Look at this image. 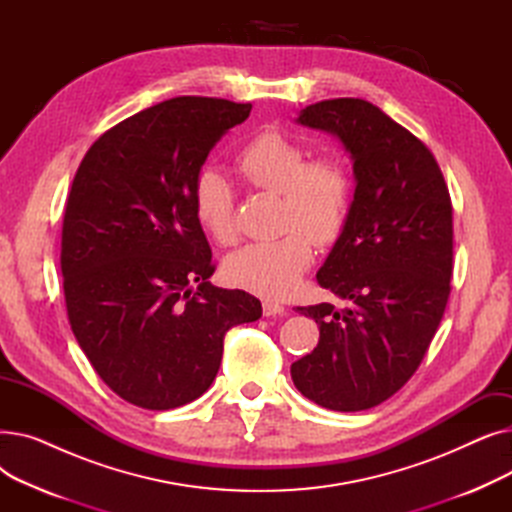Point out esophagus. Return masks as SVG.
Instances as JSON below:
<instances>
[{
	"mask_svg": "<svg viewBox=\"0 0 512 512\" xmlns=\"http://www.w3.org/2000/svg\"><path fill=\"white\" fill-rule=\"evenodd\" d=\"M284 313V307L280 305V303H276V301H263V315L265 317H276V315H282Z\"/></svg>",
	"mask_w": 512,
	"mask_h": 512,
	"instance_id": "esophagus-1",
	"label": "esophagus"
}]
</instances>
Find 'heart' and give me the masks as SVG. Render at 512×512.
<instances>
[{"mask_svg": "<svg viewBox=\"0 0 512 512\" xmlns=\"http://www.w3.org/2000/svg\"><path fill=\"white\" fill-rule=\"evenodd\" d=\"M307 149L286 134L267 130L251 139L236 157L240 174L267 193L280 195V236L251 242L224 261L226 278L263 297L288 294L313 259V242L328 245L342 232L351 211L353 182L338 159L307 161ZM195 215L220 245L236 240L234 193L218 170H203L195 180Z\"/></svg>", "mask_w": 512, "mask_h": 512, "instance_id": "1", "label": "heart"}]
</instances>
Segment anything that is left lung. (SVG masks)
<instances>
[{"label": "left lung", "mask_w": 512, "mask_h": 512, "mask_svg": "<svg viewBox=\"0 0 512 512\" xmlns=\"http://www.w3.org/2000/svg\"><path fill=\"white\" fill-rule=\"evenodd\" d=\"M297 124L342 143L355 195L317 272V284L346 307H297L315 319L319 342L290 375L319 407L365 411L409 382L442 321L452 276L450 195L434 155L378 105L319 101Z\"/></svg>", "instance_id": "8db88e82"}]
</instances>
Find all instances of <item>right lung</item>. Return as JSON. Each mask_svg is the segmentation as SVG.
<instances>
[{"mask_svg":"<svg viewBox=\"0 0 512 512\" xmlns=\"http://www.w3.org/2000/svg\"><path fill=\"white\" fill-rule=\"evenodd\" d=\"M249 114L251 103L226 99L161 101L101 134L74 176L62 228L68 319L99 378L137 407L199 398L224 334L261 317L253 294L209 282L193 203L209 151Z\"/></svg>","mask_w":512,"mask_h":512,"instance_id":"1","label":"right lung"}]
</instances>
